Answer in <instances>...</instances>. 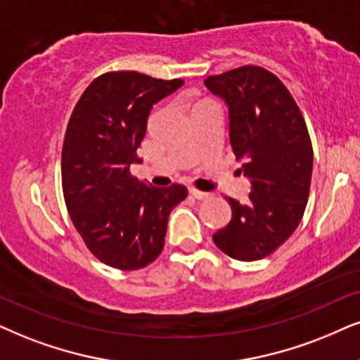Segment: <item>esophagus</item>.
I'll use <instances>...</instances> for the list:
<instances>
[{"label": "esophagus", "instance_id": "34e87169", "mask_svg": "<svg viewBox=\"0 0 360 360\" xmlns=\"http://www.w3.org/2000/svg\"><path fill=\"white\" fill-rule=\"evenodd\" d=\"M189 193H191V195H193V198L199 199V201H206V199L211 198V194H209V193H204V191H199V189H194V188L191 189Z\"/></svg>", "mask_w": 360, "mask_h": 360}]
</instances>
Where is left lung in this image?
<instances>
[{
  "label": "left lung",
  "instance_id": "1",
  "mask_svg": "<svg viewBox=\"0 0 360 360\" xmlns=\"http://www.w3.org/2000/svg\"><path fill=\"white\" fill-rule=\"evenodd\" d=\"M204 84L229 106V138L251 181L248 204H231L229 224L214 244L238 261L267 257L290 238L306 211L312 143L297 103L284 83L256 65L207 76Z\"/></svg>",
  "mask_w": 360,
  "mask_h": 360
}]
</instances>
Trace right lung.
<instances>
[{"label": "right lung", "instance_id": "obj_1", "mask_svg": "<svg viewBox=\"0 0 360 360\" xmlns=\"http://www.w3.org/2000/svg\"><path fill=\"white\" fill-rule=\"evenodd\" d=\"M183 83L108 71L72 109L61 153L63 195L86 248L106 266L136 271L151 264L165 248L171 209L188 198L183 184L154 188L129 171L153 104Z\"/></svg>", "mask_w": 360, "mask_h": 360}]
</instances>
